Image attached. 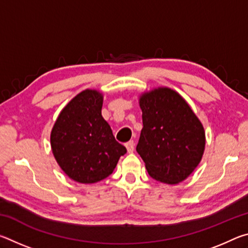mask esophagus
Returning <instances> with one entry per match:
<instances>
[{
    "instance_id": "esophagus-1",
    "label": "esophagus",
    "mask_w": 248,
    "mask_h": 248,
    "mask_svg": "<svg viewBox=\"0 0 248 248\" xmlns=\"http://www.w3.org/2000/svg\"><path fill=\"white\" fill-rule=\"evenodd\" d=\"M125 148H127V151L129 153H132L134 151V142L133 141H129L125 143Z\"/></svg>"
}]
</instances>
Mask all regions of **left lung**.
I'll return each mask as SVG.
<instances>
[{"mask_svg":"<svg viewBox=\"0 0 248 248\" xmlns=\"http://www.w3.org/2000/svg\"><path fill=\"white\" fill-rule=\"evenodd\" d=\"M143 128L137 152L151 177L177 184L189 176L201 161L204 130L188 104L166 87L140 98Z\"/></svg>","mask_w":248,"mask_h":248,"instance_id":"left-lung-1","label":"left lung"}]
</instances>
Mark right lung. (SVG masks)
Here are the masks:
<instances>
[{
  "label": "right lung",
  "instance_id": "add662e5",
  "mask_svg": "<svg viewBox=\"0 0 248 248\" xmlns=\"http://www.w3.org/2000/svg\"><path fill=\"white\" fill-rule=\"evenodd\" d=\"M102 106V94L84 91L64 107L51 131L58 164L78 183L93 184L108 177L127 153L103 118Z\"/></svg>",
  "mask_w": 248,
  "mask_h": 248
}]
</instances>
